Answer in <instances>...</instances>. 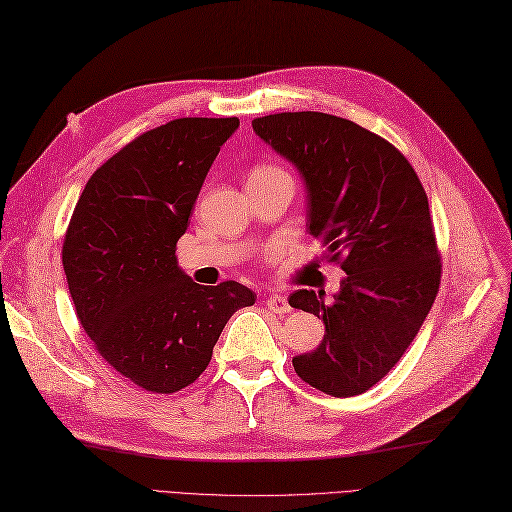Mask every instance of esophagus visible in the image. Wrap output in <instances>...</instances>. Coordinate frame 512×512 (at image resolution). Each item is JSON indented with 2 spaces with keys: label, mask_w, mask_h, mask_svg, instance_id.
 Instances as JSON below:
<instances>
[{
  "label": "esophagus",
  "mask_w": 512,
  "mask_h": 512,
  "mask_svg": "<svg viewBox=\"0 0 512 512\" xmlns=\"http://www.w3.org/2000/svg\"><path fill=\"white\" fill-rule=\"evenodd\" d=\"M267 308L271 310V312H278V314H286V312H290V303H288V299L284 297V295H271V297H267Z\"/></svg>",
  "instance_id": "34e87169"
}]
</instances>
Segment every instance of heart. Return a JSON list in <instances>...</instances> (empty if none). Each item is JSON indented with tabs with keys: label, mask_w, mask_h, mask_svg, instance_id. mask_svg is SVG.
I'll return each mask as SVG.
<instances>
[{
	"label": "heart",
	"mask_w": 512,
	"mask_h": 512,
	"mask_svg": "<svg viewBox=\"0 0 512 512\" xmlns=\"http://www.w3.org/2000/svg\"><path fill=\"white\" fill-rule=\"evenodd\" d=\"M267 170H278L275 168V165H269V163H260V165H256V168L250 172V174H258V172H267Z\"/></svg>",
	"instance_id": "1"
}]
</instances>
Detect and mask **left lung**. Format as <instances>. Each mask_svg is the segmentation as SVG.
Masks as SVG:
<instances>
[{"label":"left lung","mask_w":512,"mask_h":512,"mask_svg":"<svg viewBox=\"0 0 512 512\" xmlns=\"http://www.w3.org/2000/svg\"><path fill=\"white\" fill-rule=\"evenodd\" d=\"M252 127L299 170L306 226L347 273L334 299L306 288L290 295V306L325 323L319 347L293 357L295 372L331 396L362 394L403 357L437 297L441 262L426 191L400 150L347 118L284 112Z\"/></svg>","instance_id":"left-lung-1"}]
</instances>
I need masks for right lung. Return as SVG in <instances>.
Listing matches in <instances>:
<instances>
[{
    "instance_id": "obj_1",
    "label": "right lung",
    "mask_w": 512,
    "mask_h": 512,
    "mask_svg": "<svg viewBox=\"0 0 512 512\" xmlns=\"http://www.w3.org/2000/svg\"><path fill=\"white\" fill-rule=\"evenodd\" d=\"M239 118H178L135 137L81 191L62 265L77 319L105 362L140 388L196 381L230 316L254 306L239 282L200 286L176 243Z\"/></svg>"
}]
</instances>
